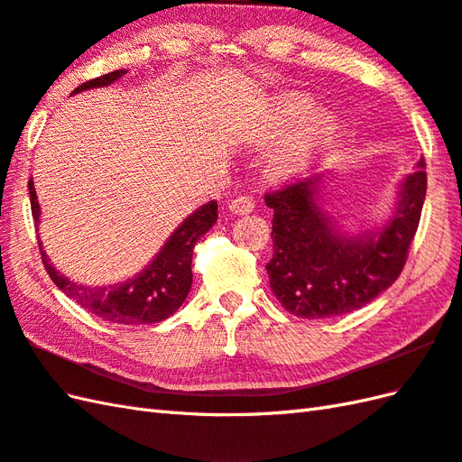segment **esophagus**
<instances>
[{
	"mask_svg": "<svg viewBox=\"0 0 462 462\" xmlns=\"http://www.w3.org/2000/svg\"><path fill=\"white\" fill-rule=\"evenodd\" d=\"M255 208V202L252 197H236L232 202H230V210L234 214H250L254 212Z\"/></svg>",
	"mask_w": 462,
	"mask_h": 462,
	"instance_id": "obj_1",
	"label": "esophagus"
}]
</instances>
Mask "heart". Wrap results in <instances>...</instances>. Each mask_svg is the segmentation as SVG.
Listing matches in <instances>:
<instances>
[{"instance_id": "b5f03b06", "label": "heart", "mask_w": 462, "mask_h": 462, "mask_svg": "<svg viewBox=\"0 0 462 462\" xmlns=\"http://www.w3.org/2000/svg\"><path fill=\"white\" fill-rule=\"evenodd\" d=\"M310 108L313 106L307 98L289 96V98L272 104L262 122L255 125L250 139L257 145H265L283 135L289 127L304 117L303 121L300 119L301 123H296L295 130L265 157V175L270 179L289 180L301 175L328 143L332 130H335L330 116L319 110L310 112Z\"/></svg>"}]
</instances>
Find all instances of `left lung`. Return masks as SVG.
I'll return each instance as SVG.
<instances>
[{
  "instance_id": "left-lung-1",
  "label": "left lung",
  "mask_w": 462,
  "mask_h": 462,
  "mask_svg": "<svg viewBox=\"0 0 462 462\" xmlns=\"http://www.w3.org/2000/svg\"><path fill=\"white\" fill-rule=\"evenodd\" d=\"M327 177L313 175L267 192L273 210L270 287L289 313L325 319L374 301L398 280L420 226L427 190L425 161L398 189L392 217L378 230L346 234L320 205Z\"/></svg>"
}]
</instances>
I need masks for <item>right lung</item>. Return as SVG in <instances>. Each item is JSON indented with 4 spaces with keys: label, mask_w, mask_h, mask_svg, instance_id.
<instances>
[{
    "label": "right lung",
    "mask_w": 462,
    "mask_h": 462,
    "mask_svg": "<svg viewBox=\"0 0 462 462\" xmlns=\"http://www.w3.org/2000/svg\"><path fill=\"white\" fill-rule=\"evenodd\" d=\"M127 70L120 69L92 79L80 84L72 94L90 88H104L116 80H120ZM31 212H33L35 226L41 222V207L33 185V177L29 180ZM218 218L217 200L199 207L195 212L180 222V226L169 236L152 262L142 272L130 280L114 285L90 287L64 277L55 265L51 263L49 255L39 242V252L42 255V265L60 291L77 301L92 315H98L104 320L117 325H149L169 319L185 301L192 285V248L205 236Z\"/></svg>",
    "instance_id": "obj_1"
}]
</instances>
